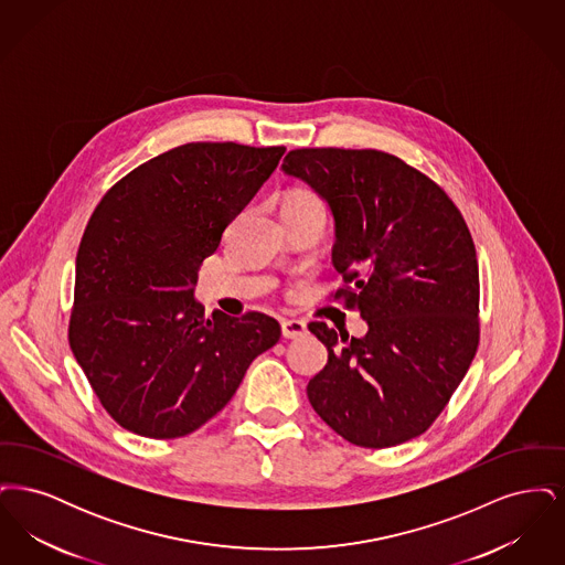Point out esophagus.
<instances>
[{"label": "esophagus", "instance_id": "34e87169", "mask_svg": "<svg viewBox=\"0 0 565 565\" xmlns=\"http://www.w3.org/2000/svg\"><path fill=\"white\" fill-rule=\"evenodd\" d=\"M307 332V323L302 320H281V334L286 339H298Z\"/></svg>", "mask_w": 565, "mask_h": 565}]
</instances>
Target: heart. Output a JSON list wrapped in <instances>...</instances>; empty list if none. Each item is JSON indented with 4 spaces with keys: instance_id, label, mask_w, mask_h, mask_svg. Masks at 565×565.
<instances>
[{
    "instance_id": "obj_1",
    "label": "heart",
    "mask_w": 565,
    "mask_h": 565,
    "mask_svg": "<svg viewBox=\"0 0 565 565\" xmlns=\"http://www.w3.org/2000/svg\"><path fill=\"white\" fill-rule=\"evenodd\" d=\"M281 212H323L326 214V205L316 190L292 189L284 199Z\"/></svg>"
}]
</instances>
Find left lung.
I'll return each mask as SVG.
<instances>
[{
  "label": "left lung",
  "mask_w": 565,
  "mask_h": 565,
  "mask_svg": "<svg viewBox=\"0 0 565 565\" xmlns=\"http://www.w3.org/2000/svg\"><path fill=\"white\" fill-rule=\"evenodd\" d=\"M281 169L330 205L334 300L369 326L355 339L309 323L328 350L309 403L351 445L396 447L430 428L479 348L470 231L445 190L381 150L298 148Z\"/></svg>",
  "instance_id": "left-lung-1"
}]
</instances>
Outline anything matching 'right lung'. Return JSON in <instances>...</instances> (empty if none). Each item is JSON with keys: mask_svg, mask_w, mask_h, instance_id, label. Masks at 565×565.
<instances>
[{"mask_svg": "<svg viewBox=\"0 0 565 565\" xmlns=\"http://www.w3.org/2000/svg\"><path fill=\"white\" fill-rule=\"evenodd\" d=\"M284 146L192 141L139 164L104 194L76 256L70 348L125 430L180 438L237 392L281 328L194 300L196 273L269 180Z\"/></svg>", "mask_w": 565, "mask_h": 565, "instance_id": "right-lung-1", "label": "right lung"}]
</instances>
